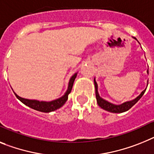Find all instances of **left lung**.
<instances>
[{
  "instance_id": "left-lung-1",
  "label": "left lung",
  "mask_w": 154,
  "mask_h": 154,
  "mask_svg": "<svg viewBox=\"0 0 154 154\" xmlns=\"http://www.w3.org/2000/svg\"><path fill=\"white\" fill-rule=\"evenodd\" d=\"M134 39H135L137 41V39L135 37H133ZM147 73H149V71L147 70ZM94 84H95V95H96V100L97 103H98V105L101 107L102 109H105L106 111H109V112H111V113H123V112H125V111L128 110L129 109H131L133 106L135 105L137 102L139 101V99L142 98V96L143 95V94L145 93L146 90H143L142 92L140 93V95H138V96L135 98V99H132L131 101H127L123 103L122 104H120V105H116V104H113V103H111L109 102L106 101L105 99H103V98L99 96V94L98 92V85H97L96 81H95V78L94 79Z\"/></svg>"
}]
</instances>
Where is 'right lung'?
I'll return each instance as SVG.
<instances>
[{
  "label": "right lung",
  "mask_w": 154,
  "mask_h": 154,
  "mask_svg": "<svg viewBox=\"0 0 154 154\" xmlns=\"http://www.w3.org/2000/svg\"><path fill=\"white\" fill-rule=\"evenodd\" d=\"M77 73H76L70 77L69 84H68V88H67V90L65 92V94L62 97L59 98V99H56L55 100H52V101L46 102L39 101V100H36V99H24V98H22V97L19 96L15 91H14V93H15V96L17 97V99L19 100H20L23 104H25L26 106H27L30 107V108L35 109V110L40 111V112L50 113V112H52V111H55L56 109H59V108H61L65 104L66 102L68 99V95H69L71 90H72L73 82H74L75 78L77 77Z\"/></svg>",
  "instance_id": "right-lung-1"
}]
</instances>
